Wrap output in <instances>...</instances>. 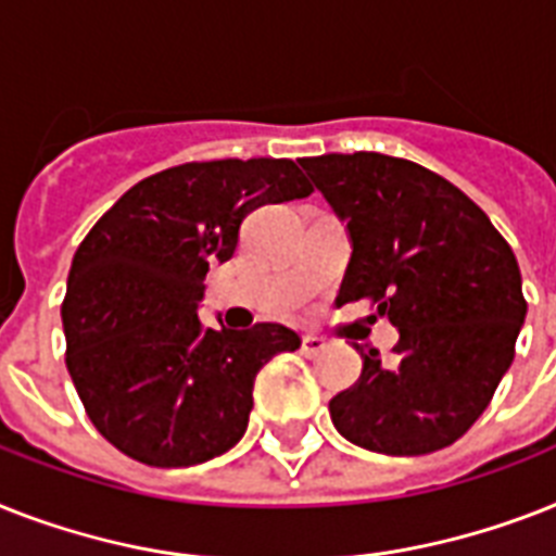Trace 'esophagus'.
Instances as JSON below:
<instances>
[{
  "instance_id": "esophagus-1",
  "label": "esophagus",
  "mask_w": 556,
  "mask_h": 556,
  "mask_svg": "<svg viewBox=\"0 0 556 556\" xmlns=\"http://www.w3.org/2000/svg\"><path fill=\"white\" fill-rule=\"evenodd\" d=\"M325 349H328V342L323 337H314V333L302 337V354L308 356V359H317L319 354H325Z\"/></svg>"
}]
</instances>
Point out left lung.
Listing matches in <instances>:
<instances>
[{
    "label": "left lung",
    "mask_w": 556,
    "mask_h": 556,
    "mask_svg": "<svg viewBox=\"0 0 556 556\" xmlns=\"http://www.w3.org/2000/svg\"><path fill=\"white\" fill-rule=\"evenodd\" d=\"M351 237L340 300L391 319L394 359L359 351L363 374L328 408L359 448L419 457L457 442L489 408L526 323L511 245L457 185L386 153L300 162Z\"/></svg>",
    "instance_id": "1"
}]
</instances>
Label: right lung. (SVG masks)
<instances>
[{"instance_id": "add662e5", "label": "right lung", "mask_w": 556, "mask_h": 556, "mask_svg": "<svg viewBox=\"0 0 556 556\" xmlns=\"http://www.w3.org/2000/svg\"><path fill=\"white\" fill-rule=\"evenodd\" d=\"M311 191L291 160L185 162L122 193L76 248L62 302L67 374L122 454L185 468L242 440L256 374L300 337L277 323L216 331L197 305L242 219Z\"/></svg>"}]
</instances>
